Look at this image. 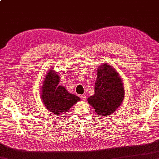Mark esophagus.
<instances>
[{"label":"esophagus","mask_w":159,"mask_h":159,"mask_svg":"<svg viewBox=\"0 0 159 159\" xmlns=\"http://www.w3.org/2000/svg\"><path fill=\"white\" fill-rule=\"evenodd\" d=\"M80 98L83 101H86V96L85 95H81L80 96Z\"/></svg>","instance_id":"1"}]
</instances>
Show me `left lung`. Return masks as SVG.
I'll return each instance as SVG.
<instances>
[{
    "label": "left lung",
    "instance_id": "8db88e82",
    "mask_svg": "<svg viewBox=\"0 0 159 159\" xmlns=\"http://www.w3.org/2000/svg\"><path fill=\"white\" fill-rule=\"evenodd\" d=\"M94 95L88 98L99 116H108L122 103L125 95L120 76L110 65L104 63L98 68Z\"/></svg>",
    "mask_w": 159,
    "mask_h": 159
}]
</instances>
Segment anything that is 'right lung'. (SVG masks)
<instances>
[{"mask_svg":"<svg viewBox=\"0 0 159 159\" xmlns=\"http://www.w3.org/2000/svg\"><path fill=\"white\" fill-rule=\"evenodd\" d=\"M60 76L50 70L48 71L42 85L41 99L48 111L58 116L65 113L80 101V98L69 93L63 86L59 85Z\"/></svg>","mask_w":159,"mask_h":159,"instance_id":"add662e5","label":"right lung"}]
</instances>
